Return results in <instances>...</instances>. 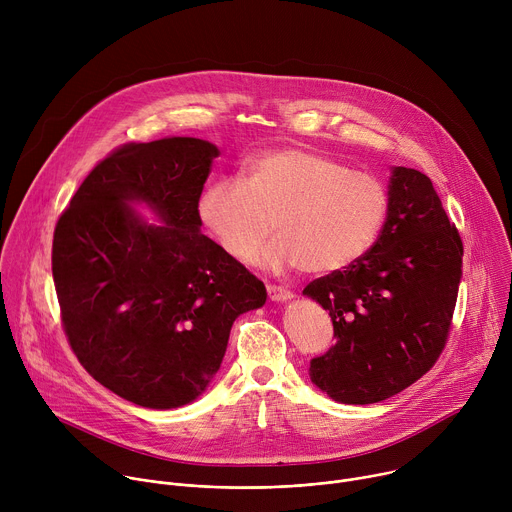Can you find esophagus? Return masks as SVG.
Listing matches in <instances>:
<instances>
[{
	"instance_id": "esophagus-1",
	"label": "esophagus",
	"mask_w": 512,
	"mask_h": 512,
	"mask_svg": "<svg viewBox=\"0 0 512 512\" xmlns=\"http://www.w3.org/2000/svg\"><path fill=\"white\" fill-rule=\"evenodd\" d=\"M267 294L273 302H287V300L294 298L291 289H287L285 285H277V283H267Z\"/></svg>"
}]
</instances>
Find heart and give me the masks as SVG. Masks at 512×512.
I'll return each mask as SVG.
<instances>
[{"label": "heart", "mask_w": 512, "mask_h": 512, "mask_svg": "<svg viewBox=\"0 0 512 512\" xmlns=\"http://www.w3.org/2000/svg\"><path fill=\"white\" fill-rule=\"evenodd\" d=\"M387 212L377 176L304 148L263 152L241 180H216L198 198L200 221L225 253L247 261L275 229L279 237L261 249L259 263L306 273H332L367 255Z\"/></svg>", "instance_id": "heart-1"}]
</instances>
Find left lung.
<instances>
[{"label": "left lung", "instance_id": "8db88e82", "mask_svg": "<svg viewBox=\"0 0 512 512\" xmlns=\"http://www.w3.org/2000/svg\"><path fill=\"white\" fill-rule=\"evenodd\" d=\"M464 245L431 180L395 168L377 243L352 265L306 285L328 310L336 344L310 360L316 387L338 403L385 401L421 379L446 348Z\"/></svg>", "mask_w": 512, "mask_h": 512}]
</instances>
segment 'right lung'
Listing matches in <instances>:
<instances>
[{
    "label": "right lung",
    "mask_w": 512,
    "mask_h": 512,
    "mask_svg": "<svg viewBox=\"0 0 512 512\" xmlns=\"http://www.w3.org/2000/svg\"><path fill=\"white\" fill-rule=\"evenodd\" d=\"M218 150L196 137L119 145L60 214L52 277L66 340L85 371L150 409L194 401L218 371L231 326L267 291L200 233L198 198ZM148 201L162 228L126 206Z\"/></svg>",
    "instance_id": "1"
}]
</instances>
